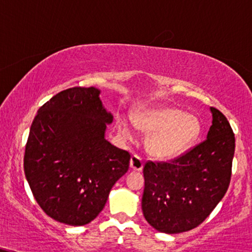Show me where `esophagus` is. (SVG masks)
<instances>
[{"label": "esophagus", "mask_w": 252, "mask_h": 252, "mask_svg": "<svg viewBox=\"0 0 252 252\" xmlns=\"http://www.w3.org/2000/svg\"><path fill=\"white\" fill-rule=\"evenodd\" d=\"M130 168L135 171H141L143 169V160L138 155H132L130 158Z\"/></svg>", "instance_id": "1"}]
</instances>
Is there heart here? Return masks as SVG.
Wrapping results in <instances>:
<instances>
[{"label": "heart", "mask_w": 252, "mask_h": 252, "mask_svg": "<svg viewBox=\"0 0 252 252\" xmlns=\"http://www.w3.org/2000/svg\"><path fill=\"white\" fill-rule=\"evenodd\" d=\"M135 124L147 134L148 151L160 159H170L182 155L195 144L201 134V122L195 115L186 114L172 107H163L139 113ZM122 134L132 137L131 130L122 124Z\"/></svg>", "instance_id": "1"}]
</instances>
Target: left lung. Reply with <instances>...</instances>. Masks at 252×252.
I'll list each match as a JSON object with an SVG mask.
<instances>
[{"label": "left lung", "mask_w": 252, "mask_h": 252, "mask_svg": "<svg viewBox=\"0 0 252 252\" xmlns=\"http://www.w3.org/2000/svg\"><path fill=\"white\" fill-rule=\"evenodd\" d=\"M210 110L213 124L205 141L170 162L145 163L142 210L159 232L198 226L228 190L235 135L226 117L216 108Z\"/></svg>", "instance_id": "8db88e82"}]
</instances>
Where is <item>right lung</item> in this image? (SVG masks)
<instances>
[{"label":"right lung","instance_id":"add662e5","mask_svg":"<svg viewBox=\"0 0 252 252\" xmlns=\"http://www.w3.org/2000/svg\"><path fill=\"white\" fill-rule=\"evenodd\" d=\"M113 122L96 88L63 90L38 109L24 153V174L48 216L86 225L104 208L128 171L130 154L105 139Z\"/></svg>","mask_w":252,"mask_h":252}]
</instances>
